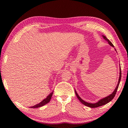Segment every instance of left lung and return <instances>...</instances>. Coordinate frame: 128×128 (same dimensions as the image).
<instances>
[{"mask_svg":"<svg viewBox=\"0 0 128 128\" xmlns=\"http://www.w3.org/2000/svg\"><path fill=\"white\" fill-rule=\"evenodd\" d=\"M102 37H104V40H107L108 43H109L112 46H113V47H114L113 44L107 38V37L106 36H102ZM120 77H119V80H118V84L116 86V88L114 90V91L113 92V94H112L108 96H107V97L106 98H104L102 99H101L100 100V101H99L98 102L96 103H95V104H91V103H88V102H84V100H83L82 99H81L79 96L78 95V94H77L76 91H75V94H76V95L77 96V98L78 99V100H80V101L82 102L83 104H84V105H86L88 107H89L90 108H96V107H98L99 106H102V105H104V104H105L107 103H108L109 102H110L111 100L113 99L114 96L116 94V92H117V90H118V86H119V84H120V80H121V67L120 68Z\"/></svg>","mask_w":128,"mask_h":128,"instance_id":"8db88e82","label":"left lung"}]
</instances>
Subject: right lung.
<instances>
[{
    "label": "right lung",
    "mask_w": 128,
    "mask_h": 128,
    "mask_svg": "<svg viewBox=\"0 0 128 128\" xmlns=\"http://www.w3.org/2000/svg\"><path fill=\"white\" fill-rule=\"evenodd\" d=\"M52 94H53V92H52L51 94H49L48 96H47V98H45V99H44V100H42V102H41L40 103L38 104H36V105H34V106L30 107V108H38V107H42V106H44V104L48 103V102H50V100H51V99Z\"/></svg>",
    "instance_id": "1"
}]
</instances>
